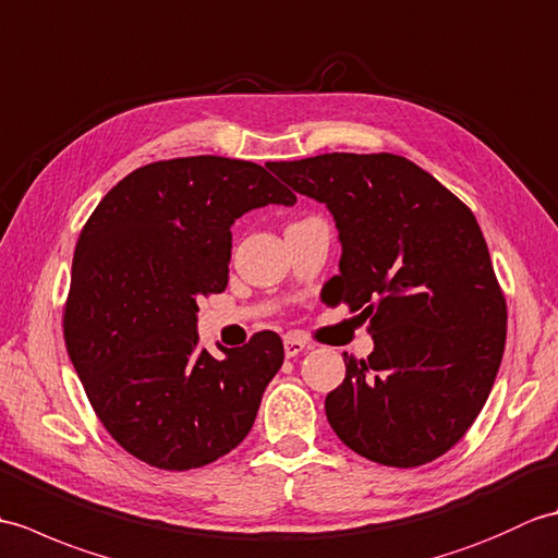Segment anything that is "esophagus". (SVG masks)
I'll return each mask as SVG.
<instances>
[{"label": "esophagus", "mask_w": 558, "mask_h": 558, "mask_svg": "<svg viewBox=\"0 0 558 558\" xmlns=\"http://www.w3.org/2000/svg\"><path fill=\"white\" fill-rule=\"evenodd\" d=\"M282 342H286V357H298L304 350H310V342H304L298 336H286Z\"/></svg>", "instance_id": "obj_1"}]
</instances>
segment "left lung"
<instances>
[{
  "label": "left lung",
  "instance_id": "obj_1",
  "mask_svg": "<svg viewBox=\"0 0 558 558\" xmlns=\"http://www.w3.org/2000/svg\"><path fill=\"white\" fill-rule=\"evenodd\" d=\"M328 208L342 246L326 292L360 312L374 340L345 360L326 417L354 453L417 468L453 448L499 374L506 300L472 210L408 158L378 153L272 162Z\"/></svg>",
  "mask_w": 558,
  "mask_h": 558
}]
</instances>
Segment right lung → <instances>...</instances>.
<instances>
[{
  "label": "right lung",
  "instance_id": "obj_1",
  "mask_svg": "<svg viewBox=\"0 0 558 558\" xmlns=\"http://www.w3.org/2000/svg\"><path fill=\"white\" fill-rule=\"evenodd\" d=\"M294 194L260 165L218 156L138 168L76 242L64 340L102 426L160 470L204 468L254 426L282 340L260 330L222 357L198 345V300L228 286L236 218Z\"/></svg>",
  "mask_w": 558,
  "mask_h": 558
}]
</instances>
